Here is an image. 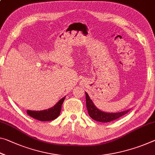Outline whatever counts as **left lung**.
Masks as SVG:
<instances>
[{
	"mask_svg": "<svg viewBox=\"0 0 155 155\" xmlns=\"http://www.w3.org/2000/svg\"><path fill=\"white\" fill-rule=\"evenodd\" d=\"M85 98H86V107L87 109L88 114L90 117L92 119L95 120L97 121L103 122V123H107L112 121H114L115 119H119L124 114H127L129 112V110H126L124 112H120L117 113H109V112H104L101 111L100 110L97 108L93 104L92 101L90 99L89 95L85 92Z\"/></svg>",
	"mask_w": 155,
	"mask_h": 155,
	"instance_id": "obj_1",
	"label": "left lung"
}]
</instances>
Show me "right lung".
I'll return each instance as SVG.
<instances>
[{
    "instance_id": "1",
    "label": "right lung",
    "mask_w": 155,
    "mask_h": 155,
    "mask_svg": "<svg viewBox=\"0 0 155 155\" xmlns=\"http://www.w3.org/2000/svg\"><path fill=\"white\" fill-rule=\"evenodd\" d=\"M65 97H63L54 106L51 107L50 109L41 110V111H33V110H27V113L29 116L31 117L34 119H37L38 121H52L59 116L61 106Z\"/></svg>"
}]
</instances>
